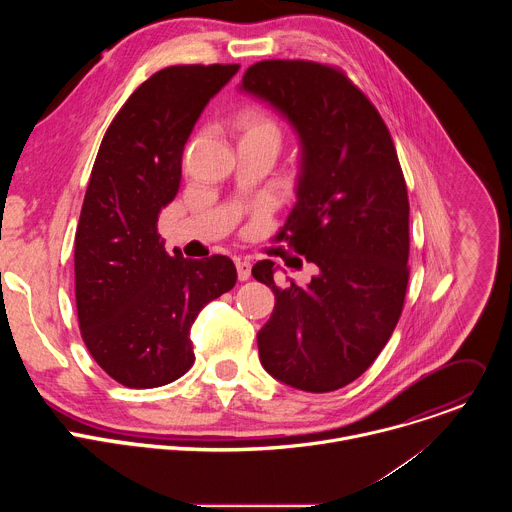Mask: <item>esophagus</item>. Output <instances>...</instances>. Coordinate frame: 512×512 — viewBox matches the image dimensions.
Wrapping results in <instances>:
<instances>
[{
	"label": "esophagus",
	"instance_id": "obj_1",
	"mask_svg": "<svg viewBox=\"0 0 512 512\" xmlns=\"http://www.w3.org/2000/svg\"><path fill=\"white\" fill-rule=\"evenodd\" d=\"M237 277L239 281H247L251 277V263L245 259H237Z\"/></svg>",
	"mask_w": 512,
	"mask_h": 512
}]
</instances>
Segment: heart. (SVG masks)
Returning <instances> with one entry per match:
<instances>
[{"label":"heart","mask_w":512,"mask_h":512,"mask_svg":"<svg viewBox=\"0 0 512 512\" xmlns=\"http://www.w3.org/2000/svg\"><path fill=\"white\" fill-rule=\"evenodd\" d=\"M241 129H243V133H261L263 131V133H273V135L279 137L277 127L259 113H247L241 119Z\"/></svg>","instance_id":"obj_1"}]
</instances>
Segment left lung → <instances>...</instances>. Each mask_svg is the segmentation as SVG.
<instances>
[{"label":"left lung","instance_id":"obj_1","mask_svg":"<svg viewBox=\"0 0 512 512\" xmlns=\"http://www.w3.org/2000/svg\"><path fill=\"white\" fill-rule=\"evenodd\" d=\"M239 91L298 135V200L277 239L318 267L304 287H277L269 259L253 267L275 294L259 358L289 387L336 391L371 367L405 302L409 200L395 145L373 103L332 66L263 60Z\"/></svg>","mask_w":512,"mask_h":512}]
</instances>
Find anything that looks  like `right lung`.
I'll return each mask as SVG.
<instances>
[{"label":"right lung","instance_id":"add662e5","mask_svg":"<svg viewBox=\"0 0 512 512\" xmlns=\"http://www.w3.org/2000/svg\"><path fill=\"white\" fill-rule=\"evenodd\" d=\"M239 64L168 66L141 83L111 121L75 235L83 340L99 367L131 389L180 379L194 362L190 328L237 281L225 255L170 257L158 218L178 194L184 145Z\"/></svg>","mask_w":512,"mask_h":512}]
</instances>
